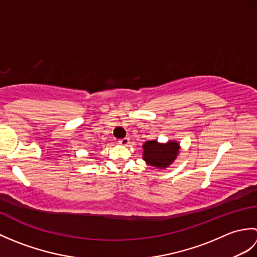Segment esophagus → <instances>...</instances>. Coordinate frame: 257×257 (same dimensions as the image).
<instances>
[{"label":"esophagus","mask_w":257,"mask_h":257,"mask_svg":"<svg viewBox=\"0 0 257 257\" xmlns=\"http://www.w3.org/2000/svg\"><path fill=\"white\" fill-rule=\"evenodd\" d=\"M129 138L128 137H125V138H123V139H120L119 140V144L121 145V146H128L129 145Z\"/></svg>","instance_id":"obj_1"}]
</instances>
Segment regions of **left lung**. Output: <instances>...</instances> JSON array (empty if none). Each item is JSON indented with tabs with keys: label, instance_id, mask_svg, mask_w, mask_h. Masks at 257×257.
I'll return each instance as SVG.
<instances>
[{
	"label": "left lung",
	"instance_id": "left-lung-1",
	"mask_svg": "<svg viewBox=\"0 0 257 257\" xmlns=\"http://www.w3.org/2000/svg\"><path fill=\"white\" fill-rule=\"evenodd\" d=\"M143 159L147 165L163 170L176 161L180 152V144L176 140H170L166 144L150 140L143 145Z\"/></svg>",
	"mask_w": 257,
	"mask_h": 257
}]
</instances>
